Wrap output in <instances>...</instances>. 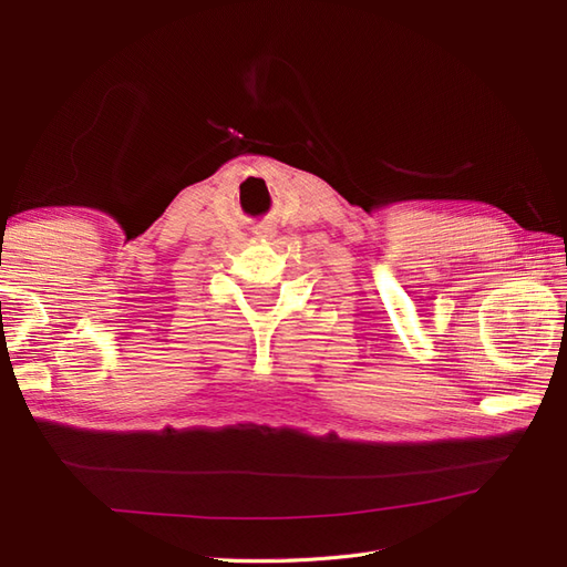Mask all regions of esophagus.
Returning a JSON list of instances; mask_svg holds the SVG:
<instances>
[{"label":"esophagus","mask_w":567,"mask_h":567,"mask_svg":"<svg viewBox=\"0 0 567 567\" xmlns=\"http://www.w3.org/2000/svg\"><path fill=\"white\" fill-rule=\"evenodd\" d=\"M262 236H274V234H277V229H271V227H262V231H260Z\"/></svg>","instance_id":"obj_1"}]
</instances>
